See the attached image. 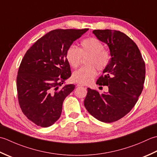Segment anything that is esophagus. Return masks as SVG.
Listing matches in <instances>:
<instances>
[{
	"label": "esophagus",
	"instance_id": "esophagus-1",
	"mask_svg": "<svg viewBox=\"0 0 157 157\" xmlns=\"http://www.w3.org/2000/svg\"><path fill=\"white\" fill-rule=\"evenodd\" d=\"M77 87H84V85H81V84H77Z\"/></svg>",
	"mask_w": 157,
	"mask_h": 157
}]
</instances>
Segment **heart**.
Returning <instances> with one entry per match:
<instances>
[{"instance_id":"heart-1","label":"heart","mask_w":157,"mask_h":157,"mask_svg":"<svg viewBox=\"0 0 157 157\" xmlns=\"http://www.w3.org/2000/svg\"><path fill=\"white\" fill-rule=\"evenodd\" d=\"M87 56L86 63L88 66L74 72L72 75L73 82L83 85L92 82L98 74L96 68L104 70L111 59L110 50L105 49L103 43L95 37L83 39L79 49L75 45H70L66 52V58L73 68L78 67L82 57Z\"/></svg>"}]
</instances>
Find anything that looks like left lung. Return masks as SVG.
<instances>
[{
  "mask_svg": "<svg viewBox=\"0 0 157 157\" xmlns=\"http://www.w3.org/2000/svg\"><path fill=\"white\" fill-rule=\"evenodd\" d=\"M93 33L110 51V62L96 82L108 86V92L100 94L87 88L84 105L96 119L113 123L129 113L138 100L145 80V63L136 44L123 33L95 30Z\"/></svg>",
  "mask_w": 157,
  "mask_h": 157,
  "instance_id": "left-lung-1",
  "label": "left lung"
}]
</instances>
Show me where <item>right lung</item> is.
<instances>
[{
	"label": "right lung",
	"instance_id": "obj_1",
	"mask_svg": "<svg viewBox=\"0 0 157 157\" xmlns=\"http://www.w3.org/2000/svg\"><path fill=\"white\" fill-rule=\"evenodd\" d=\"M89 29H57L40 38L24 55L17 76L22 113L36 125L47 127L59 119L65 98L75 85H62L71 76L68 48Z\"/></svg>",
	"mask_w": 157,
	"mask_h": 157
}]
</instances>
